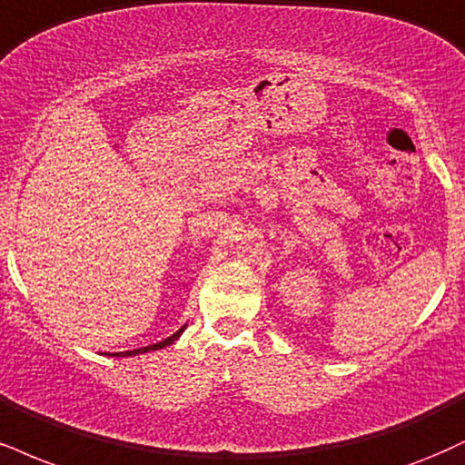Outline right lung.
Instances as JSON below:
<instances>
[{
  "label": "right lung",
  "mask_w": 465,
  "mask_h": 465,
  "mask_svg": "<svg viewBox=\"0 0 465 465\" xmlns=\"http://www.w3.org/2000/svg\"><path fill=\"white\" fill-rule=\"evenodd\" d=\"M183 329H186V324H183V327L179 329V331H175V333H173V335H169V338H166V340H162V342H158V344L143 346V349H136V351H125V353H114V357H130V355H141V353H149V351H158V349H164V346H171L173 342H175V340L179 338V335H182Z\"/></svg>",
  "instance_id": "add662e5"
}]
</instances>
